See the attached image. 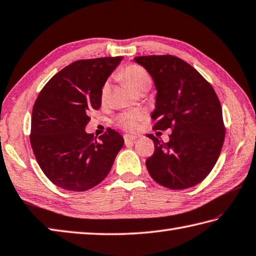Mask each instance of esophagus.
Wrapping results in <instances>:
<instances>
[{"label": "esophagus", "mask_w": 256, "mask_h": 256, "mask_svg": "<svg viewBox=\"0 0 256 256\" xmlns=\"http://www.w3.org/2000/svg\"><path fill=\"white\" fill-rule=\"evenodd\" d=\"M136 138H138L134 136V135H124V142H125V144H126V145L133 143Z\"/></svg>", "instance_id": "obj_1"}]
</instances>
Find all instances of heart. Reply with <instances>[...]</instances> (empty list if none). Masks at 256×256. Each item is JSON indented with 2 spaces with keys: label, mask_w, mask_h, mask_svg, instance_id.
<instances>
[{
  "label": "heart",
  "mask_w": 256,
  "mask_h": 256,
  "mask_svg": "<svg viewBox=\"0 0 256 256\" xmlns=\"http://www.w3.org/2000/svg\"><path fill=\"white\" fill-rule=\"evenodd\" d=\"M118 78L126 84L135 94L148 92L152 86L151 75L148 74V72L143 66L138 64H131L123 68L118 73ZM110 90H111V85H110L108 82H105L102 85L101 91H100V100H101L102 103L108 101ZM143 118L144 114L142 112H124L116 118V124L121 128L125 130V131L134 132L136 131L140 122Z\"/></svg>",
  "instance_id": "1"
}]
</instances>
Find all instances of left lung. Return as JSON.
I'll use <instances>...</instances> for the list:
<instances>
[{"label": "left lung", "mask_w": 256, "mask_h": 256, "mask_svg": "<svg viewBox=\"0 0 256 256\" xmlns=\"http://www.w3.org/2000/svg\"><path fill=\"white\" fill-rule=\"evenodd\" d=\"M158 90L153 130L173 128L170 141L148 134L154 153L145 164L155 182L184 190L212 171L225 138L222 108L214 88L196 70L173 55L136 56Z\"/></svg>", "instance_id": "1"}]
</instances>
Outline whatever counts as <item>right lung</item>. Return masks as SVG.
<instances>
[{"mask_svg":"<svg viewBox=\"0 0 256 256\" xmlns=\"http://www.w3.org/2000/svg\"><path fill=\"white\" fill-rule=\"evenodd\" d=\"M122 56L78 60L45 84L34 103L30 141L46 178L68 191L96 186L111 171L122 135L108 128L98 140L85 132L91 110L101 108L100 91Z\"/></svg>","mask_w":256,"mask_h":256,"instance_id":"obj_1","label":"right lung"}]
</instances>
